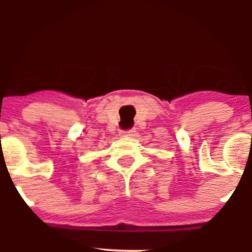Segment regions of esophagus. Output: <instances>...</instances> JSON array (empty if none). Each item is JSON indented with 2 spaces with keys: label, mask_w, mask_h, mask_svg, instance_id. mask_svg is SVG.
Here are the masks:
<instances>
[{
  "label": "esophagus",
  "mask_w": 252,
  "mask_h": 252,
  "mask_svg": "<svg viewBox=\"0 0 252 252\" xmlns=\"http://www.w3.org/2000/svg\"><path fill=\"white\" fill-rule=\"evenodd\" d=\"M123 134L126 135V136H130V137H131V136H135V134H136V130H135V129L126 130V131H123Z\"/></svg>",
  "instance_id": "obj_1"
}]
</instances>
